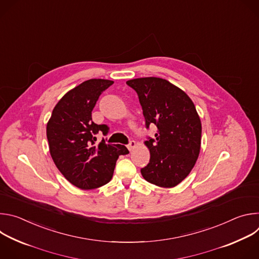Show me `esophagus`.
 Wrapping results in <instances>:
<instances>
[{"mask_svg":"<svg viewBox=\"0 0 259 259\" xmlns=\"http://www.w3.org/2000/svg\"><path fill=\"white\" fill-rule=\"evenodd\" d=\"M136 142L134 141V140H131L130 142H129V144H128V150L131 152V151H133L134 149H135V147H136Z\"/></svg>","mask_w":259,"mask_h":259,"instance_id":"1","label":"esophagus"}]
</instances>
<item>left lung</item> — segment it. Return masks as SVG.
Here are the masks:
<instances>
[{"label":"left lung","instance_id":"left-lung-1","mask_svg":"<svg viewBox=\"0 0 259 259\" xmlns=\"http://www.w3.org/2000/svg\"><path fill=\"white\" fill-rule=\"evenodd\" d=\"M142 106L146 127L155 124L156 139L144 141L150 163L141 175L160 188L176 187L194 168L201 150L202 124L189 95L169 81L156 77L126 82Z\"/></svg>","mask_w":259,"mask_h":259}]
</instances>
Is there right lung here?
I'll use <instances>...</instances> for the list:
<instances>
[{
  "mask_svg": "<svg viewBox=\"0 0 259 259\" xmlns=\"http://www.w3.org/2000/svg\"><path fill=\"white\" fill-rule=\"evenodd\" d=\"M114 82L90 79L66 92L54 106L47 123V139L52 160L61 174L81 190L104 186L114 174L121 155L129 154L121 144H106L102 139L95 145L99 131L106 125L92 122V109L99 95Z\"/></svg>",
  "mask_w": 259,
  "mask_h": 259,
  "instance_id": "1",
  "label": "right lung"
}]
</instances>
